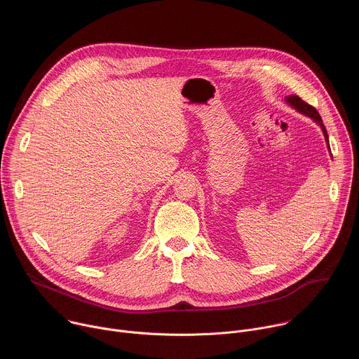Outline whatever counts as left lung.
I'll return each mask as SVG.
<instances>
[{
	"mask_svg": "<svg viewBox=\"0 0 359 359\" xmlns=\"http://www.w3.org/2000/svg\"><path fill=\"white\" fill-rule=\"evenodd\" d=\"M285 100L288 102V104H290L291 107H294L297 111H299L301 114L313 118V119L321 126V129H323V132H324V136H325V140H327V143H328V133H327V129H325V126H324V123H323V119H321L320 114L317 112V109H316L314 107H311L310 104H306V102H304L298 95L287 96ZM328 146H330V143H328Z\"/></svg>",
	"mask_w": 359,
	"mask_h": 359,
	"instance_id": "left-lung-1",
	"label": "left lung"
}]
</instances>
